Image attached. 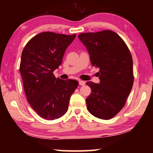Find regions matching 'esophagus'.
Returning a JSON list of instances; mask_svg holds the SVG:
<instances>
[{
	"label": "esophagus",
	"mask_w": 153,
	"mask_h": 153,
	"mask_svg": "<svg viewBox=\"0 0 153 153\" xmlns=\"http://www.w3.org/2000/svg\"><path fill=\"white\" fill-rule=\"evenodd\" d=\"M85 84H86V82L84 81H82V80H79V84L80 86H84Z\"/></svg>",
	"instance_id": "1"
}]
</instances>
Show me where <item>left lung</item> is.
<instances>
[{
	"mask_svg": "<svg viewBox=\"0 0 153 153\" xmlns=\"http://www.w3.org/2000/svg\"><path fill=\"white\" fill-rule=\"evenodd\" d=\"M93 67L99 68V84L87 82L92 92L87 108L94 117L110 120L122 109L134 83L133 61L125 42L111 30L82 33Z\"/></svg>",
	"mask_w": 153,
	"mask_h": 153,
	"instance_id": "obj_1",
	"label": "left lung"
}]
</instances>
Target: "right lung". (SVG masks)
<instances>
[{"label":"right lung","instance_id":"add662e5","mask_svg":"<svg viewBox=\"0 0 153 153\" xmlns=\"http://www.w3.org/2000/svg\"><path fill=\"white\" fill-rule=\"evenodd\" d=\"M76 35L42 32L32 38L22 54L19 71L27 100L46 120L60 118L78 86L74 79L56 78L53 72L62 63L65 52Z\"/></svg>","mask_w":153,"mask_h":153}]
</instances>
